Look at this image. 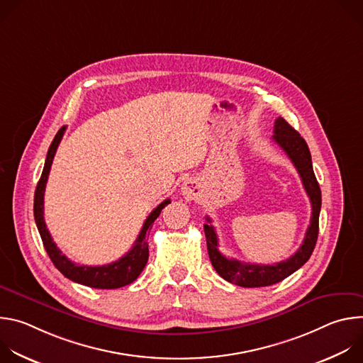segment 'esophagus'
<instances>
[{"instance_id":"34e87169","label":"esophagus","mask_w":363,"mask_h":363,"mask_svg":"<svg viewBox=\"0 0 363 363\" xmlns=\"http://www.w3.org/2000/svg\"><path fill=\"white\" fill-rule=\"evenodd\" d=\"M182 194L185 195V198H195L196 196V194H198V186H196V184L195 182H191V181H188V182H185L184 185H182Z\"/></svg>"}]
</instances>
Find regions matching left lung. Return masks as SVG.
<instances>
[{"label": "left lung", "instance_id": "obj_1", "mask_svg": "<svg viewBox=\"0 0 363 363\" xmlns=\"http://www.w3.org/2000/svg\"><path fill=\"white\" fill-rule=\"evenodd\" d=\"M273 140L286 152L296 167L303 186L310 198V203H312V218H310V225L306 231L303 244L294 252V255L273 266H260L247 264L234 260V258H227L224 254H221L218 250V237L216 228L211 225V218L206 217L208 224H203V231L213 267L224 280L241 287H264L284 280L308 260L318 241L322 192L313 172L308 146L300 133L294 130L283 118H277L274 122Z\"/></svg>", "mask_w": 363, "mask_h": 363}]
</instances>
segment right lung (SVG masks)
I'll use <instances>...</instances> for the list:
<instances>
[{"label": "right lung", "mask_w": 363, "mask_h": 363, "mask_svg": "<svg viewBox=\"0 0 363 363\" xmlns=\"http://www.w3.org/2000/svg\"><path fill=\"white\" fill-rule=\"evenodd\" d=\"M66 132V126H63L57 135L55 136L53 142H51L48 152H47V158L45 164L43 168L41 178L37 184L35 194H34V220L40 233V237L43 240L44 248L50 257V260L53 262L56 269L67 279H70L74 283L89 286L93 289H119L126 284H130L135 281L142 270L145 269L147 263V257H149V248H147V233L152 228V224L155 223L161 214V211L165 208V205L171 202V199H165L161 202L157 208H155L147 218L145 220V224L132 247L130 251L126 252L122 258H119L118 262L106 264V266H80L73 263L72 260L57 248L56 242L51 238L45 223H44V191H45V184L48 179L50 168L51 164H53L56 150L59 147V143Z\"/></svg>", "instance_id": "add662e5"}]
</instances>
